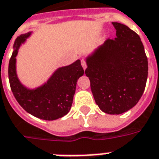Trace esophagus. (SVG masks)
<instances>
[{"instance_id": "1", "label": "esophagus", "mask_w": 159, "mask_h": 159, "mask_svg": "<svg viewBox=\"0 0 159 159\" xmlns=\"http://www.w3.org/2000/svg\"><path fill=\"white\" fill-rule=\"evenodd\" d=\"M81 64H82V68L86 69L87 68V64H86V61H85L84 60H82L81 61Z\"/></svg>"}]
</instances>
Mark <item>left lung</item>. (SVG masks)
Listing matches in <instances>:
<instances>
[{
    "mask_svg": "<svg viewBox=\"0 0 159 159\" xmlns=\"http://www.w3.org/2000/svg\"><path fill=\"white\" fill-rule=\"evenodd\" d=\"M114 40H107L86 57L85 73L97 105L107 114H122L141 98L148 64L144 47L136 32L112 22Z\"/></svg>",
    "mask_w": 159,
    "mask_h": 159,
    "instance_id": "1",
    "label": "left lung"
}]
</instances>
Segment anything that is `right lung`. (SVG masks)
I'll return each instance as SVG.
<instances>
[{
	"mask_svg": "<svg viewBox=\"0 0 159 159\" xmlns=\"http://www.w3.org/2000/svg\"><path fill=\"white\" fill-rule=\"evenodd\" d=\"M33 31L22 34L16 39L9 61L8 76L13 95L24 110L40 119L53 121L64 117L73 102L77 80L84 74L81 61L58 67L50 77L38 87L31 88L20 82L16 71L19 49Z\"/></svg>",
	"mask_w": 159,
	"mask_h": 159,
	"instance_id": "obj_1",
	"label": "right lung"
}]
</instances>
